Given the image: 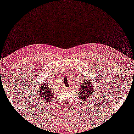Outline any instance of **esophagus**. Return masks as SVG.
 Returning a JSON list of instances; mask_svg holds the SVG:
<instances>
[{"label":"esophagus","mask_w":134,"mask_h":134,"mask_svg":"<svg viewBox=\"0 0 134 134\" xmlns=\"http://www.w3.org/2000/svg\"><path fill=\"white\" fill-rule=\"evenodd\" d=\"M65 90H68V88H67V87H66V88H65Z\"/></svg>","instance_id":"34e87169"}]
</instances>
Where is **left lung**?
<instances>
[{
    "mask_svg": "<svg viewBox=\"0 0 134 134\" xmlns=\"http://www.w3.org/2000/svg\"><path fill=\"white\" fill-rule=\"evenodd\" d=\"M93 83L91 81H83V82L81 84V90L79 93V96L82 101L87 102L88 98L91 97L93 92Z\"/></svg>",
    "mask_w": 134,
    "mask_h": 134,
    "instance_id": "left-lung-1",
    "label": "left lung"
}]
</instances>
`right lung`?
Returning <instances> with one entry per match:
<instances>
[{
    "label": "right lung",
    "instance_id": "right-lung-1",
    "mask_svg": "<svg viewBox=\"0 0 134 134\" xmlns=\"http://www.w3.org/2000/svg\"><path fill=\"white\" fill-rule=\"evenodd\" d=\"M52 91V88L49 85L43 84V86L39 90V96H37V97H41L40 99H43L44 102H50L52 98L54 97V93Z\"/></svg>",
    "mask_w": 134,
    "mask_h": 134
}]
</instances>
